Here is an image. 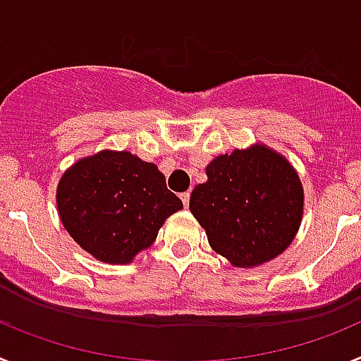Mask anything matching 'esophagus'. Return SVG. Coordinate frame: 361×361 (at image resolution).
Wrapping results in <instances>:
<instances>
[{"label": "esophagus", "instance_id": "obj_1", "mask_svg": "<svg viewBox=\"0 0 361 361\" xmlns=\"http://www.w3.org/2000/svg\"><path fill=\"white\" fill-rule=\"evenodd\" d=\"M190 191H186V193H180V200H183V204H184V208H188V206H190Z\"/></svg>", "mask_w": 361, "mask_h": 361}]
</instances>
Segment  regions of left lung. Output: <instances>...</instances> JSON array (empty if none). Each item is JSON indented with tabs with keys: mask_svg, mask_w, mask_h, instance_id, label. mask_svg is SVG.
I'll return each mask as SVG.
<instances>
[{
	"mask_svg": "<svg viewBox=\"0 0 361 361\" xmlns=\"http://www.w3.org/2000/svg\"><path fill=\"white\" fill-rule=\"evenodd\" d=\"M208 180L191 191L190 212L215 253L235 267H257L288 250L304 215V188L282 153L257 142L219 155Z\"/></svg>",
	"mask_w": 361,
	"mask_h": 361,
	"instance_id": "obj_1",
	"label": "left lung"
}]
</instances>
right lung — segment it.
I'll return each instance as SVG.
<instances>
[{
  "label": "right lung",
  "instance_id": "add662e5",
  "mask_svg": "<svg viewBox=\"0 0 361 361\" xmlns=\"http://www.w3.org/2000/svg\"><path fill=\"white\" fill-rule=\"evenodd\" d=\"M56 204L70 237L104 264L132 262L183 209L157 166L126 149H101L73 162L59 178Z\"/></svg>",
  "mask_w": 361,
  "mask_h": 361
}]
</instances>
